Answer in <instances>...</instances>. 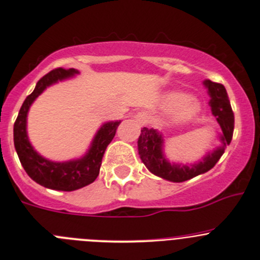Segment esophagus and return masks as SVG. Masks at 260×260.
<instances>
[{
    "label": "esophagus",
    "instance_id": "1",
    "mask_svg": "<svg viewBox=\"0 0 260 260\" xmlns=\"http://www.w3.org/2000/svg\"><path fill=\"white\" fill-rule=\"evenodd\" d=\"M147 119H149V116H147V114L145 113V111H140V113H138L135 115V120L139 122V124H141V125L146 124Z\"/></svg>",
    "mask_w": 260,
    "mask_h": 260
}]
</instances>
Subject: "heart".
I'll return each mask as SVG.
<instances>
[{
	"label": "heart",
	"instance_id": "b5f03b06",
	"mask_svg": "<svg viewBox=\"0 0 260 260\" xmlns=\"http://www.w3.org/2000/svg\"><path fill=\"white\" fill-rule=\"evenodd\" d=\"M169 102L171 103H182L181 107L175 111V119L177 121H185V120H189L193 118L194 115L200 111V104L196 100H187V96L185 94L181 93H174L169 95Z\"/></svg>",
	"mask_w": 260,
	"mask_h": 260
}]
</instances>
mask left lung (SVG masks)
<instances>
[{
  "mask_svg": "<svg viewBox=\"0 0 260 260\" xmlns=\"http://www.w3.org/2000/svg\"><path fill=\"white\" fill-rule=\"evenodd\" d=\"M203 84L208 89V94L211 96L209 107H211L212 114L216 116L220 129H222L223 134L220 135L222 145L212 152H208L201 161L189 165V166L188 165L171 164L170 161H167L164 155L162 135L155 129L142 127L138 140L139 155L151 174L167 181H171V182H183V181L191 180L198 175L209 171L218 162L220 156L224 153L225 147L231 144L234 129V115L231 108L230 99H228L227 90L222 84L211 82V80H205Z\"/></svg>",
  "mask_w": 260,
  "mask_h": 260,
  "instance_id": "8db88e82",
  "label": "left lung"
}]
</instances>
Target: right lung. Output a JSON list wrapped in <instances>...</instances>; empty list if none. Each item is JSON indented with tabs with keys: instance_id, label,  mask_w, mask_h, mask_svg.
I'll use <instances>...</instances> for the list:
<instances>
[{
	"instance_id": "1",
	"label": "right lung",
	"mask_w": 260,
	"mask_h": 260,
	"mask_svg": "<svg viewBox=\"0 0 260 260\" xmlns=\"http://www.w3.org/2000/svg\"><path fill=\"white\" fill-rule=\"evenodd\" d=\"M78 73L79 72L74 68H57L41 78L35 90L26 98L22 104L15 121V126H13L15 149L24 171L41 186L51 189H58V191H74V189L90 185L95 181L99 175L105 150L115 136L116 129L121 122L120 120L105 122L94 136L88 152L77 160L54 162L41 156L33 149L27 135V115H28L30 105L37 99L38 95L43 93L47 86L54 84L59 80L68 79Z\"/></svg>"
}]
</instances>
